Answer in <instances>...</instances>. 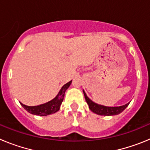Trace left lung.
<instances>
[{
    "label": "left lung",
    "mask_w": 150,
    "mask_h": 150,
    "mask_svg": "<svg viewBox=\"0 0 150 150\" xmlns=\"http://www.w3.org/2000/svg\"><path fill=\"white\" fill-rule=\"evenodd\" d=\"M83 94H84L85 98H86L87 104L89 107V109L93 112L98 115H100V116H114V115L120 114L130 104V102H128V104L120 106V107H106V106L98 104L92 101L87 96L84 90H83Z\"/></svg>",
    "instance_id": "8db88e82"
}]
</instances>
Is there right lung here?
I'll list each match as a JSON object with an SVG mask.
<instances>
[{
  "instance_id": "1",
  "label": "right lung",
  "mask_w": 150,
  "mask_h": 150,
  "mask_svg": "<svg viewBox=\"0 0 150 150\" xmlns=\"http://www.w3.org/2000/svg\"><path fill=\"white\" fill-rule=\"evenodd\" d=\"M71 82H72V80L64 85L55 98L50 100V101L46 102L45 104L30 107V106L25 105V104H23L22 103L20 102L21 105H22V107H24V109L26 110L28 112L34 115L45 116H47V115L55 113V112H58V111L59 110V109H60V106L64 100V93H65L66 90L68 88V87L71 86Z\"/></svg>"
}]
</instances>
